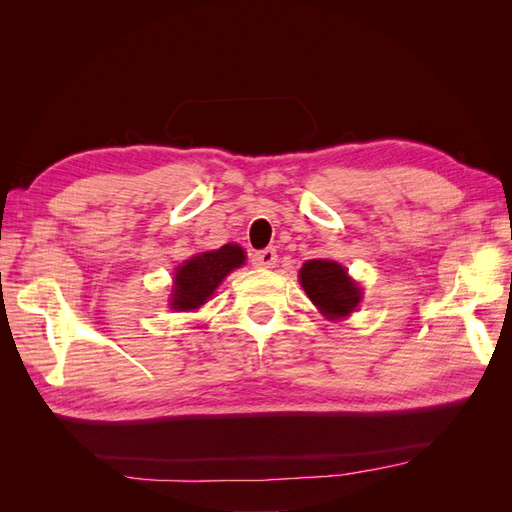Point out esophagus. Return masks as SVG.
Here are the masks:
<instances>
[{
  "label": "esophagus",
  "mask_w": 512,
  "mask_h": 512,
  "mask_svg": "<svg viewBox=\"0 0 512 512\" xmlns=\"http://www.w3.org/2000/svg\"><path fill=\"white\" fill-rule=\"evenodd\" d=\"M275 262H277V252L273 250V247H267V250H260V252L252 254V265L258 269H271V267H275Z\"/></svg>",
  "instance_id": "esophagus-1"
}]
</instances>
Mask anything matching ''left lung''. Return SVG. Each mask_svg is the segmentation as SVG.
Instances as JSON below:
<instances>
[{
	"mask_svg": "<svg viewBox=\"0 0 512 512\" xmlns=\"http://www.w3.org/2000/svg\"><path fill=\"white\" fill-rule=\"evenodd\" d=\"M307 297L329 320L350 316L361 303V286L335 260H307L299 271Z\"/></svg>",
	"mask_w": 512,
	"mask_h": 512,
	"instance_id": "8db88e82",
	"label": "left lung"
}]
</instances>
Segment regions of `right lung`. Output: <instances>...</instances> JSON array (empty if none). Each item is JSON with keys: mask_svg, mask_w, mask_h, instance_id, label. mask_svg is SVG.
<instances>
[{"mask_svg": "<svg viewBox=\"0 0 512 512\" xmlns=\"http://www.w3.org/2000/svg\"><path fill=\"white\" fill-rule=\"evenodd\" d=\"M243 262L245 252L237 243H226L220 250L203 252L185 260L175 271L170 307L177 312H192V309L205 305L215 288L224 282V277L241 267Z\"/></svg>", "mask_w": 512, "mask_h": 512, "instance_id": "1", "label": "right lung"}]
</instances>
